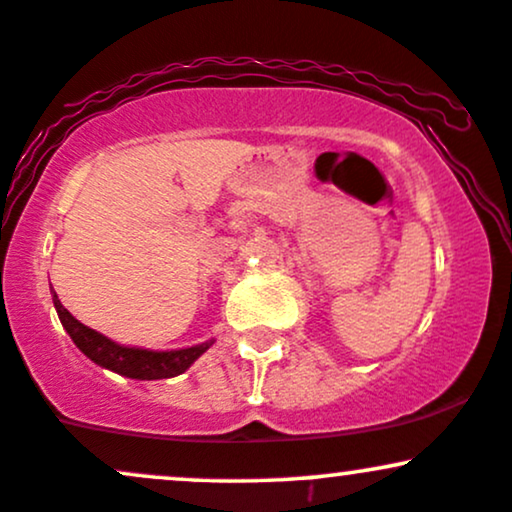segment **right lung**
<instances>
[{
	"label": "right lung",
	"instance_id": "add662e5",
	"mask_svg": "<svg viewBox=\"0 0 512 512\" xmlns=\"http://www.w3.org/2000/svg\"><path fill=\"white\" fill-rule=\"evenodd\" d=\"M52 303H55L62 327L67 330L69 337H72V342L79 346L81 354L91 358V361L98 363V366L113 370V373L125 375V378H134V380L175 378V375L185 373V370L190 368L211 344H214V339H211V342L187 346V349H178V351H149V349H137V346H122V344H115L113 339L103 337L101 332L81 325V322L60 303V298H57L55 291H52Z\"/></svg>",
	"mask_w": 512,
	"mask_h": 512
}]
</instances>
